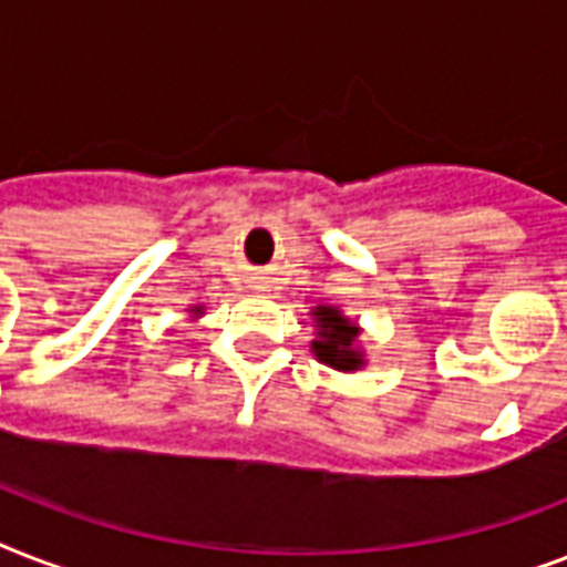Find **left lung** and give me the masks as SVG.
<instances>
[{
    "label": "left lung",
    "instance_id": "left-lung-1",
    "mask_svg": "<svg viewBox=\"0 0 567 567\" xmlns=\"http://www.w3.org/2000/svg\"><path fill=\"white\" fill-rule=\"evenodd\" d=\"M311 318H315V341H311L315 359L329 364L332 371H362L368 364L362 344H359L362 327L347 318L338 306H318V309H311Z\"/></svg>",
    "mask_w": 567,
    "mask_h": 567
}]
</instances>
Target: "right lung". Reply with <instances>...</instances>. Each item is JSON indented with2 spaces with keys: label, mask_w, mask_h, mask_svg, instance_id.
<instances>
[{
  "label": "right lung",
  "mask_w": 567,
  "mask_h": 567,
  "mask_svg": "<svg viewBox=\"0 0 567 567\" xmlns=\"http://www.w3.org/2000/svg\"><path fill=\"white\" fill-rule=\"evenodd\" d=\"M188 315H190V318H203V315H205V309H203V306H190V309H188Z\"/></svg>",
  "instance_id": "1"
}]
</instances>
